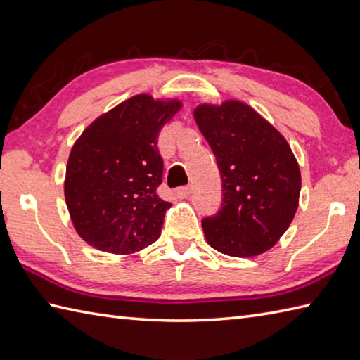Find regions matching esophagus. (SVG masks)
<instances>
[{
    "label": "esophagus",
    "instance_id": "34e87169",
    "mask_svg": "<svg viewBox=\"0 0 360 360\" xmlns=\"http://www.w3.org/2000/svg\"><path fill=\"white\" fill-rule=\"evenodd\" d=\"M174 193L178 198H187L190 193H192V187L190 186H186V187H179L174 190Z\"/></svg>",
    "mask_w": 360,
    "mask_h": 360
}]
</instances>
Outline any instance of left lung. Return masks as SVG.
I'll use <instances>...</instances> for the list:
<instances>
[{
    "label": "left lung",
    "instance_id": "1",
    "mask_svg": "<svg viewBox=\"0 0 360 360\" xmlns=\"http://www.w3.org/2000/svg\"><path fill=\"white\" fill-rule=\"evenodd\" d=\"M193 116L221 173L223 204L202 219L207 243L231 257L274 248L292 223L302 176L286 142L269 122L240 101L198 105Z\"/></svg>",
    "mask_w": 360,
    "mask_h": 360
}]
</instances>
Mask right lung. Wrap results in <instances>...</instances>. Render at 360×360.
<instances>
[{
	"label": "right lung",
	"mask_w": 360,
	"mask_h": 360,
	"mask_svg": "<svg viewBox=\"0 0 360 360\" xmlns=\"http://www.w3.org/2000/svg\"><path fill=\"white\" fill-rule=\"evenodd\" d=\"M181 106L176 98L137 94L98 116L75 141L65 200L89 246L128 255L159 238L172 204L156 193L164 172L158 136Z\"/></svg>",
	"instance_id": "add662e5"
}]
</instances>
